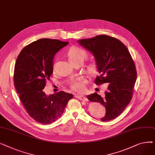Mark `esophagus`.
<instances>
[{"label":"esophagus","mask_w":155,"mask_h":155,"mask_svg":"<svg viewBox=\"0 0 155 155\" xmlns=\"http://www.w3.org/2000/svg\"><path fill=\"white\" fill-rule=\"evenodd\" d=\"M75 97H76V98L78 99L80 101H84V102H88V101L87 97H83V96L75 95Z\"/></svg>","instance_id":"1"}]
</instances>
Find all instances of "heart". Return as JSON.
<instances>
[{
    "label": "heart",
    "instance_id": "1",
    "mask_svg": "<svg viewBox=\"0 0 155 155\" xmlns=\"http://www.w3.org/2000/svg\"><path fill=\"white\" fill-rule=\"evenodd\" d=\"M87 53L78 47H71L70 48L68 52V59L71 63L75 62L77 61H82L86 58ZM54 67V64L53 65ZM87 72L92 75H95L97 71V67L95 63H91L87 67ZM87 83V80L84 77H79L71 81L70 87L72 90L78 92L82 93L85 91V85Z\"/></svg>",
    "mask_w": 155,
    "mask_h": 155
}]
</instances>
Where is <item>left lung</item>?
Instances as JSON below:
<instances>
[{"mask_svg": "<svg viewBox=\"0 0 155 155\" xmlns=\"http://www.w3.org/2000/svg\"><path fill=\"white\" fill-rule=\"evenodd\" d=\"M77 43L91 52L100 73L95 80L96 85L109 83L101 96L97 93L87 95L92 102H99L105 108L101 119L108 121L118 117L131 101L137 73L134 61L126 46L119 39L107 35L96 36Z\"/></svg>", "mask_w": 155, "mask_h": 155, "instance_id": "8db88e82", "label": "left lung"}]
</instances>
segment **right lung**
<instances>
[{
  "label": "right lung",
  "instance_id": "add662e5",
  "mask_svg": "<svg viewBox=\"0 0 155 155\" xmlns=\"http://www.w3.org/2000/svg\"><path fill=\"white\" fill-rule=\"evenodd\" d=\"M68 44L58 39H41L24 47L16 60V92L28 114L41 124H50L60 117L73 98L72 94L63 91L49 95L43 91L53 72L54 55Z\"/></svg>",
  "mask_w": 155,
  "mask_h": 155
}]
</instances>
